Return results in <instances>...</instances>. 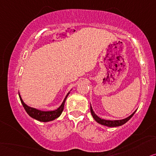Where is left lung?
<instances>
[{
    "mask_svg": "<svg viewBox=\"0 0 156 156\" xmlns=\"http://www.w3.org/2000/svg\"><path fill=\"white\" fill-rule=\"evenodd\" d=\"M135 112L136 111L134 112L131 115L129 116V117H127V118H125V119H119V120H107V119H101V118L98 117V116L95 114V112H94V110H93L91 104H90V113L92 114L93 118L96 120V122H97L98 124H100V125L107 126V127H119V126L123 125L124 124H125L126 122H128L131 119L132 117L134 115V114L135 113Z\"/></svg>",
    "mask_w": 156,
    "mask_h": 156,
    "instance_id": "left-lung-1",
    "label": "left lung"
}]
</instances>
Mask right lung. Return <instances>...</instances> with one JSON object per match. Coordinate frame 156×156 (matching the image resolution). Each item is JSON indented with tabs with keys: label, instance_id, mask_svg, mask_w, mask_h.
<instances>
[{
	"label": "right lung",
	"instance_id": "obj_1",
	"mask_svg": "<svg viewBox=\"0 0 156 156\" xmlns=\"http://www.w3.org/2000/svg\"><path fill=\"white\" fill-rule=\"evenodd\" d=\"M70 90L68 93V94H67V95L64 98L63 101L62 102V104H60V106H59L58 109L55 110H50V111H42V110L37 109L36 108L31 107V106L27 105V104L23 102L22 98H21V96L19 93V95L23 108H24V109L26 110V112H27V113L31 117H32L33 119H34L38 120V121L47 122L52 121V120L57 119V118L59 117L61 115V114H62V112L64 109L65 102H66V100L67 97H68V96L70 94Z\"/></svg>",
	"mask_w": 156,
	"mask_h": 156
}]
</instances>
